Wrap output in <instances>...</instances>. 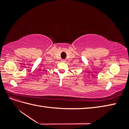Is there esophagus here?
<instances>
[{
	"mask_svg": "<svg viewBox=\"0 0 129 129\" xmlns=\"http://www.w3.org/2000/svg\"><path fill=\"white\" fill-rule=\"evenodd\" d=\"M61 61L62 62H66L67 61V60H61Z\"/></svg>",
	"mask_w": 129,
	"mask_h": 129,
	"instance_id": "esophagus-1",
	"label": "esophagus"
}]
</instances>
